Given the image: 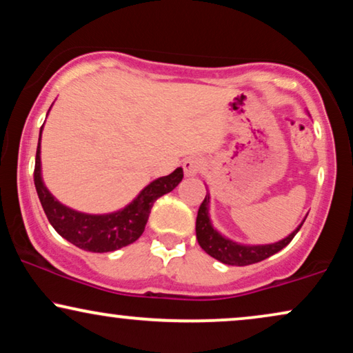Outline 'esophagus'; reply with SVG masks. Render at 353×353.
<instances>
[{
  "label": "esophagus",
  "instance_id": "obj_1",
  "mask_svg": "<svg viewBox=\"0 0 353 353\" xmlns=\"http://www.w3.org/2000/svg\"><path fill=\"white\" fill-rule=\"evenodd\" d=\"M182 166H184V172L187 177H194V176H197L200 171H202L205 164H203L202 158H199V156H192V158L185 159Z\"/></svg>",
  "mask_w": 353,
  "mask_h": 353
}]
</instances>
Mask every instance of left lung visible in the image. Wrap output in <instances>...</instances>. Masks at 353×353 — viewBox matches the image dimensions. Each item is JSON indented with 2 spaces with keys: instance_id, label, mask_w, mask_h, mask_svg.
Segmentation results:
<instances>
[{
  "instance_id": "obj_1",
  "label": "left lung",
  "mask_w": 353,
  "mask_h": 353,
  "mask_svg": "<svg viewBox=\"0 0 353 353\" xmlns=\"http://www.w3.org/2000/svg\"><path fill=\"white\" fill-rule=\"evenodd\" d=\"M210 195H205V200L200 205L199 213H197V221H195V233H197V241L200 248L203 249L208 256H212L216 261L223 262L226 265H251L256 262L264 261V259L274 256L279 251L287 246V244L295 238V234L300 231L301 225L290 233L287 238L282 241H276L272 244H241L236 241L223 236L220 231L213 228L212 220H210Z\"/></svg>"
}]
</instances>
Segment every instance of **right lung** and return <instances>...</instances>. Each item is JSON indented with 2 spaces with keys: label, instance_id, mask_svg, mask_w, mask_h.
Listing matches in <instances>:
<instances>
[{
  "label": "right lung",
  "instance_id": "right-lung-1",
  "mask_svg": "<svg viewBox=\"0 0 353 353\" xmlns=\"http://www.w3.org/2000/svg\"><path fill=\"white\" fill-rule=\"evenodd\" d=\"M40 127V135H42ZM184 177L182 168L169 176L158 177L150 182L137 199H133L127 207L105 215H91V213L77 212V210L60 203L43 184L42 169H40V137L35 154L34 184L39 200L50 225L61 238L71 244L89 252H110L128 246L143 234L146 221H148L151 207L159 197L176 189Z\"/></svg>",
  "mask_w": 353,
  "mask_h": 353
}]
</instances>
